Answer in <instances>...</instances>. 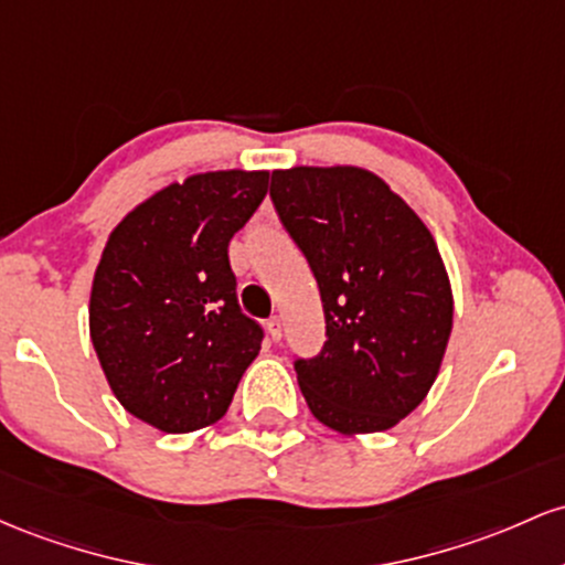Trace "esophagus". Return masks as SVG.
Instances as JSON below:
<instances>
[{"instance_id":"obj_1","label":"esophagus","mask_w":565,"mask_h":565,"mask_svg":"<svg viewBox=\"0 0 565 565\" xmlns=\"http://www.w3.org/2000/svg\"><path fill=\"white\" fill-rule=\"evenodd\" d=\"M266 331H269V339L271 341H280L282 339V320L280 317H269V320H266Z\"/></svg>"}]
</instances>
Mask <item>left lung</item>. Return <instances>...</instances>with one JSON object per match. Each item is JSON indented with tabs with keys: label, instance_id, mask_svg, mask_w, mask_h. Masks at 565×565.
<instances>
[{
	"label": "left lung",
	"instance_id": "1",
	"mask_svg": "<svg viewBox=\"0 0 565 565\" xmlns=\"http://www.w3.org/2000/svg\"><path fill=\"white\" fill-rule=\"evenodd\" d=\"M269 198L307 256L326 344L294 363L317 422L384 433L427 397L454 328L446 264L424 221L371 170L290 168Z\"/></svg>",
	"mask_w": 565,
	"mask_h": 565
}]
</instances>
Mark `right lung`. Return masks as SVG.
Instances as JSON below:
<instances>
[{
	"label": "right lung",
	"mask_w": 565,
	"mask_h": 565,
	"mask_svg": "<svg viewBox=\"0 0 565 565\" xmlns=\"http://www.w3.org/2000/svg\"><path fill=\"white\" fill-rule=\"evenodd\" d=\"M269 189L266 170L170 183L109 234L90 290V339L114 397L162 433L215 424L264 331L237 303L230 239Z\"/></svg>",
	"instance_id": "add662e5"
}]
</instances>
